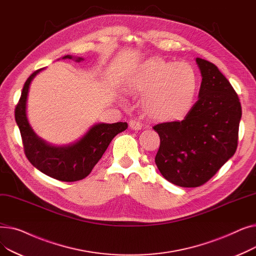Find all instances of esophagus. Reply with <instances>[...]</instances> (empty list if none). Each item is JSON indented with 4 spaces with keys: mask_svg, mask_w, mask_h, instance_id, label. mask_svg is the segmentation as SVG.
<instances>
[{
    "mask_svg": "<svg viewBox=\"0 0 256 256\" xmlns=\"http://www.w3.org/2000/svg\"><path fill=\"white\" fill-rule=\"evenodd\" d=\"M142 122L141 121L139 120V119H137V118H135V119H132L130 121V128H132V130H141L142 128Z\"/></svg>",
    "mask_w": 256,
    "mask_h": 256,
    "instance_id": "obj_1",
    "label": "esophagus"
}]
</instances>
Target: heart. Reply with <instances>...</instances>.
I'll list each match as a JSON object with an SVG mask.
<instances>
[{
    "instance_id": "b5f03b06",
    "label": "heart",
    "mask_w": 256,
    "mask_h": 256,
    "mask_svg": "<svg viewBox=\"0 0 256 256\" xmlns=\"http://www.w3.org/2000/svg\"><path fill=\"white\" fill-rule=\"evenodd\" d=\"M128 87L143 96L152 118L164 122L182 120L192 110L199 90V74L189 62L147 59L132 74Z\"/></svg>"
}]
</instances>
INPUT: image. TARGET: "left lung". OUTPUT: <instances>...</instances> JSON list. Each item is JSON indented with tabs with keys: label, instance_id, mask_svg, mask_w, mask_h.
I'll list each match as a JSON object with an SVG mask.
<instances>
[{
	"label": "left lung",
	"instance_id": "left-lung-1",
	"mask_svg": "<svg viewBox=\"0 0 256 256\" xmlns=\"http://www.w3.org/2000/svg\"><path fill=\"white\" fill-rule=\"evenodd\" d=\"M196 62L202 80L191 112L182 121L152 128L160 140L156 167L184 188L202 186L234 154L242 117L238 94L218 67L201 58Z\"/></svg>",
	"mask_w": 256,
	"mask_h": 256
}]
</instances>
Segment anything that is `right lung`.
Masks as SVG:
<instances>
[{
	"label": "right lung",
	"mask_w": 256,
	"mask_h": 256,
	"mask_svg": "<svg viewBox=\"0 0 256 256\" xmlns=\"http://www.w3.org/2000/svg\"><path fill=\"white\" fill-rule=\"evenodd\" d=\"M72 59L67 55L63 59ZM82 58H76L80 61ZM42 70L34 72L24 85L20 98L16 106V121L22 140L24 150L29 162L39 171L61 182H76L88 176L102 158L112 139L128 128L126 122L98 124L92 126L80 141L67 146L55 147L40 139L33 132L26 115L29 86Z\"/></svg>",
	"instance_id": "obj_1"
}]
</instances>
